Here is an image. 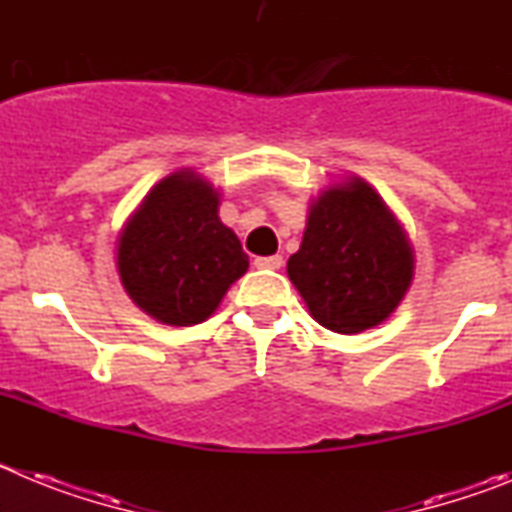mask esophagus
<instances>
[{
  "instance_id": "esophagus-1",
  "label": "esophagus",
  "mask_w": 512,
  "mask_h": 512,
  "mask_svg": "<svg viewBox=\"0 0 512 512\" xmlns=\"http://www.w3.org/2000/svg\"><path fill=\"white\" fill-rule=\"evenodd\" d=\"M253 264H256V269H282L284 259L282 256H259Z\"/></svg>"
}]
</instances>
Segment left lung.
I'll list each match as a JSON object with an SVG mask.
<instances>
[{"label":"left lung","mask_w":512,"mask_h":512,"mask_svg":"<svg viewBox=\"0 0 512 512\" xmlns=\"http://www.w3.org/2000/svg\"><path fill=\"white\" fill-rule=\"evenodd\" d=\"M413 248L392 210L351 176L312 200L287 274L323 328L343 336L390 318L413 282Z\"/></svg>","instance_id":"left-lung-1"}]
</instances>
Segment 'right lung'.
Here are the masks:
<instances>
[{
	"label": "right lung",
	"mask_w": 512,
	"mask_h": 512,
	"mask_svg": "<svg viewBox=\"0 0 512 512\" xmlns=\"http://www.w3.org/2000/svg\"><path fill=\"white\" fill-rule=\"evenodd\" d=\"M220 194L197 171L161 179L117 238V271L130 300L166 325L207 320L248 269L238 235L217 217Z\"/></svg>",
	"instance_id": "add662e5"
}]
</instances>
